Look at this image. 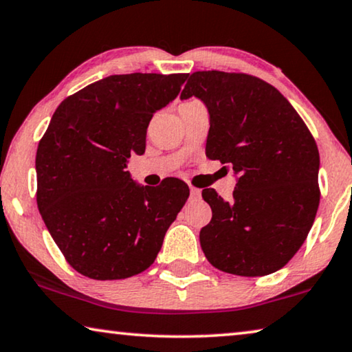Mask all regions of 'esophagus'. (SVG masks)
Listing matches in <instances>:
<instances>
[{
    "label": "esophagus",
    "mask_w": 352,
    "mask_h": 352,
    "mask_svg": "<svg viewBox=\"0 0 352 352\" xmlns=\"http://www.w3.org/2000/svg\"><path fill=\"white\" fill-rule=\"evenodd\" d=\"M189 191H191V197L192 199H200V196H202V191H200L199 188L191 186V188H189Z\"/></svg>",
    "instance_id": "1"
}]
</instances>
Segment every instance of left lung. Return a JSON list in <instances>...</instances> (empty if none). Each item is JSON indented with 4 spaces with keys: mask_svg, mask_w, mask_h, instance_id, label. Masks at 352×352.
Masks as SVG:
<instances>
[{
    "mask_svg": "<svg viewBox=\"0 0 352 352\" xmlns=\"http://www.w3.org/2000/svg\"><path fill=\"white\" fill-rule=\"evenodd\" d=\"M210 114L205 153L236 174L233 197L202 191L213 216L200 246L217 270L258 277L285 266L314 226L320 205V153L292 103L256 76L194 72L180 98Z\"/></svg>",
    "mask_w": 352,
    "mask_h": 352,
    "instance_id": "left-lung-1",
    "label": "left lung"
}]
</instances>
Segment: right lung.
<instances>
[{
	"label": "right lung",
	"instance_id": "right-lung-1",
	"mask_svg": "<svg viewBox=\"0 0 352 352\" xmlns=\"http://www.w3.org/2000/svg\"><path fill=\"white\" fill-rule=\"evenodd\" d=\"M188 74L111 75L58 106L36 155L37 206L75 271L117 280L146 271L189 197L178 178L141 186L126 170L146 152L156 111Z\"/></svg>",
	"mask_w": 352,
	"mask_h": 352
}]
</instances>
